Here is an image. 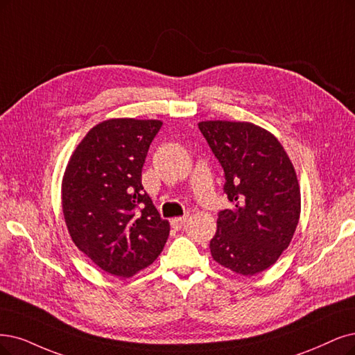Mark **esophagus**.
<instances>
[{
    "instance_id": "esophagus-1",
    "label": "esophagus",
    "mask_w": 355,
    "mask_h": 355,
    "mask_svg": "<svg viewBox=\"0 0 355 355\" xmlns=\"http://www.w3.org/2000/svg\"><path fill=\"white\" fill-rule=\"evenodd\" d=\"M186 222H187V216L174 218V219H171V227H173L174 230H181L186 225Z\"/></svg>"
}]
</instances>
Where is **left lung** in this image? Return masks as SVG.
Instances as JSON below:
<instances>
[{"label": "left lung", "instance_id": "1", "mask_svg": "<svg viewBox=\"0 0 355 355\" xmlns=\"http://www.w3.org/2000/svg\"><path fill=\"white\" fill-rule=\"evenodd\" d=\"M199 128L224 168L232 203L218 214L212 257L250 277L272 266L291 243L301 209L295 169L265 128L240 121H202Z\"/></svg>", "mask_w": 355, "mask_h": 355}]
</instances>
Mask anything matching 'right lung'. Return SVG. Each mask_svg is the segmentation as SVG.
I'll return each instance as SVG.
<instances>
[{
    "instance_id": "obj_1",
    "label": "right lung",
    "mask_w": 355,
    "mask_h": 355,
    "mask_svg": "<svg viewBox=\"0 0 355 355\" xmlns=\"http://www.w3.org/2000/svg\"><path fill=\"white\" fill-rule=\"evenodd\" d=\"M159 120L114 118L92 128L62 178V214L71 240L96 266L128 278L161 254L169 235L141 186V168Z\"/></svg>"
}]
</instances>
